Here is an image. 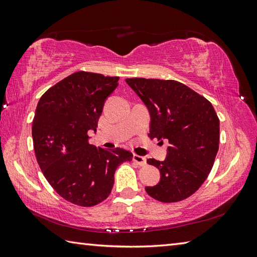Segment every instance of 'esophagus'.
<instances>
[{
  "mask_svg": "<svg viewBox=\"0 0 257 257\" xmlns=\"http://www.w3.org/2000/svg\"><path fill=\"white\" fill-rule=\"evenodd\" d=\"M133 159H134V161L137 163V165H139V166H146V158L145 157H143V156H139V155H134V157H133Z\"/></svg>",
  "mask_w": 257,
  "mask_h": 257,
  "instance_id": "obj_1",
  "label": "esophagus"
}]
</instances>
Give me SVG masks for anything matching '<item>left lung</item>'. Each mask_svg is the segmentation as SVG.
Instances as JSON below:
<instances>
[{
  "instance_id": "1",
  "label": "left lung",
  "mask_w": 257,
  "mask_h": 257,
  "mask_svg": "<svg viewBox=\"0 0 257 257\" xmlns=\"http://www.w3.org/2000/svg\"><path fill=\"white\" fill-rule=\"evenodd\" d=\"M150 113L151 139L169 141L165 161L147 162L160 171V181L146 187L165 203L192 195L206 180L219 150L220 120L212 103L177 80L127 78Z\"/></svg>"
}]
</instances>
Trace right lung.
I'll return each instance as SVG.
<instances>
[{"instance_id": "right-lung-1", "label": "right lung", "mask_w": 257, "mask_h": 257, "mask_svg": "<svg viewBox=\"0 0 257 257\" xmlns=\"http://www.w3.org/2000/svg\"><path fill=\"white\" fill-rule=\"evenodd\" d=\"M119 77L77 72L41 97L33 119L36 160L52 188L66 201L94 206L110 194L114 171L133 154L89 144L88 132L98 125L107 97Z\"/></svg>"}]
</instances>
